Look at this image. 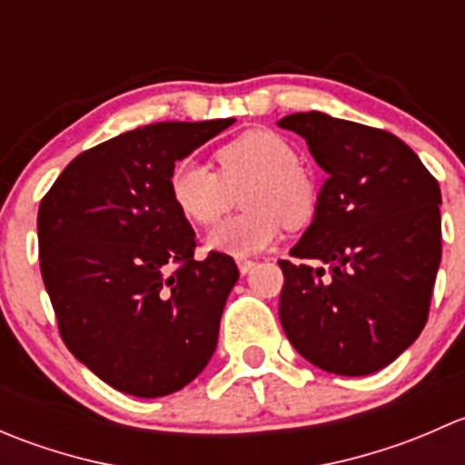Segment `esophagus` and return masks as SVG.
Wrapping results in <instances>:
<instances>
[{"mask_svg": "<svg viewBox=\"0 0 465 465\" xmlns=\"http://www.w3.org/2000/svg\"><path fill=\"white\" fill-rule=\"evenodd\" d=\"M256 262L254 261H247V259H238V270H241V274H250L252 270H254Z\"/></svg>", "mask_w": 465, "mask_h": 465, "instance_id": "34e87169", "label": "esophagus"}]
</instances>
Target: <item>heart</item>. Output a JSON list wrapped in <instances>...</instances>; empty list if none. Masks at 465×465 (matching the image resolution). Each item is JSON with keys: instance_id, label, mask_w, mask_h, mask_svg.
Returning a JSON list of instances; mask_svg holds the SVG:
<instances>
[{"instance_id": "1", "label": "heart", "mask_w": 465, "mask_h": 465, "mask_svg": "<svg viewBox=\"0 0 465 465\" xmlns=\"http://www.w3.org/2000/svg\"><path fill=\"white\" fill-rule=\"evenodd\" d=\"M297 162V150L281 134L247 130L215 150L218 173L186 159L171 171L168 191L177 211L200 227L218 223L242 191L247 209L209 232L206 247L245 259L270 247L283 224L299 227L315 213V184Z\"/></svg>"}]
</instances>
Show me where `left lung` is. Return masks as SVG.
<instances>
[{"label":"left lung","mask_w":465,"mask_h":465,"mask_svg":"<svg viewBox=\"0 0 465 465\" xmlns=\"http://www.w3.org/2000/svg\"><path fill=\"white\" fill-rule=\"evenodd\" d=\"M326 173L294 259L279 261L290 344L337 376H369L428 322L440 262V189L419 154L384 130L323 112L283 116Z\"/></svg>","instance_id":"left-lung-1"}]
</instances>
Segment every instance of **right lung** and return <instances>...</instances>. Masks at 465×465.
<instances>
[{"instance_id":"add662e5","label":"right lung","mask_w":465,"mask_h":465,"mask_svg":"<svg viewBox=\"0 0 465 465\" xmlns=\"http://www.w3.org/2000/svg\"><path fill=\"white\" fill-rule=\"evenodd\" d=\"M233 121H166L119 134L78 154L40 203V270L63 341L130 396L180 391L218 344L238 267L218 252L193 259L195 233L168 177Z\"/></svg>"}]
</instances>
